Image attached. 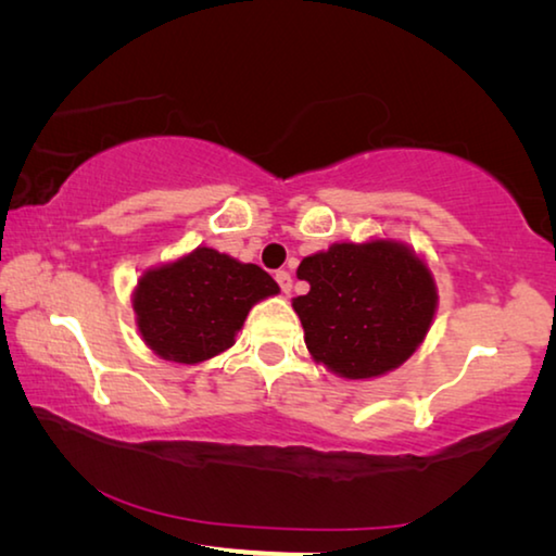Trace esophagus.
I'll use <instances>...</instances> for the list:
<instances>
[{
  "instance_id": "34e87169",
  "label": "esophagus",
  "mask_w": 556,
  "mask_h": 556,
  "mask_svg": "<svg viewBox=\"0 0 556 556\" xmlns=\"http://www.w3.org/2000/svg\"><path fill=\"white\" fill-rule=\"evenodd\" d=\"M275 279H277L279 289L285 291V294H289V291H291V275H289V271L287 269H279L277 275H275Z\"/></svg>"
}]
</instances>
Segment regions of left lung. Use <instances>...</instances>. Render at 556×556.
Segmentation results:
<instances>
[{
  "mask_svg": "<svg viewBox=\"0 0 556 556\" xmlns=\"http://www.w3.org/2000/svg\"><path fill=\"white\" fill-rule=\"evenodd\" d=\"M308 294L294 299L306 348L343 378L394 370L425 341L437 289L425 262L400 242H341L296 269Z\"/></svg>",
  "mask_w": 556,
  "mask_h": 556,
  "instance_id": "1",
  "label": "left lung"
}]
</instances>
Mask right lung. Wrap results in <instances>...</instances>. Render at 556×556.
I'll list each match as a JSON object with an SVG mask.
<instances>
[{"instance_id": "right-lung-1", "label": "right lung", "mask_w": 556, "mask_h": 556, "mask_svg": "<svg viewBox=\"0 0 556 556\" xmlns=\"http://www.w3.org/2000/svg\"><path fill=\"white\" fill-rule=\"evenodd\" d=\"M277 291L262 267L199 248L139 279L137 326L156 355L193 365L228 351L250 308Z\"/></svg>"}]
</instances>
